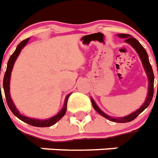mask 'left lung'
Returning <instances> with one entry per match:
<instances>
[{
	"label": "left lung",
	"instance_id": "1",
	"mask_svg": "<svg viewBox=\"0 0 158 158\" xmlns=\"http://www.w3.org/2000/svg\"><path fill=\"white\" fill-rule=\"evenodd\" d=\"M117 36H119L120 38L124 39V42L131 45L132 47L135 50L136 53L138 54L139 57L140 59L141 62H142V64H143V69H144V71L147 74L148 77V93H147V97L145 99L144 103L141 105V107L139 109H137L136 111L131 113V114L127 115V116H125V117H110L108 115L106 114L105 113H103V111L101 110L100 108L98 107V105L96 104V103L94 102V100L92 98H90L91 99L92 105H93V108L95 109V110L99 113V114L102 116V117H105L106 119L109 120V121H112L113 122H118V123H126V122H129L133 121L135 118L138 117L139 115L140 114L145 108H147L148 107V105L151 103L152 101V96H153V83H154V75H153V71H152V66L149 63V59H148V55L146 50H145L144 48L142 46L139 42L137 40H136L135 37H133L132 36L129 35V34H118ZM158 87V85H157Z\"/></svg>",
	"mask_w": 158,
	"mask_h": 158
}]
</instances>
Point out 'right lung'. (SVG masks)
<instances>
[{
	"mask_svg": "<svg viewBox=\"0 0 158 158\" xmlns=\"http://www.w3.org/2000/svg\"><path fill=\"white\" fill-rule=\"evenodd\" d=\"M29 39L27 38L24 41H21L19 45H17L16 47V50H15V52L12 54V55L10 56V59H9L8 63H7V69H6V72L5 73V76H4V80H3V89L4 91H5V95H6V102H7V104H8L9 108L11 110V112L13 113V114L15 115V117H17L19 119H20L23 122H26L27 124L31 125V126H33V127H50V126H53L55 125L57 122H59V120L61 119L62 117H64L65 115L67 110V103H68V99H69V96L71 95V94H69L66 96L65 99H64V106L60 111L57 114L54 116V117H50V118H48V119H36V118H31V117H26L24 115H23L20 113V112L18 110V108H16V106L14 103L13 100L11 99L10 92V77H11V72L13 70V67L15 65V63L17 59L18 56L19 55L21 50L25 45H27V43L28 42ZM0 90H1V84H0Z\"/></svg>",
	"mask_w": 158,
	"mask_h": 158,
	"instance_id": "1",
	"label": "right lung"
}]
</instances>
